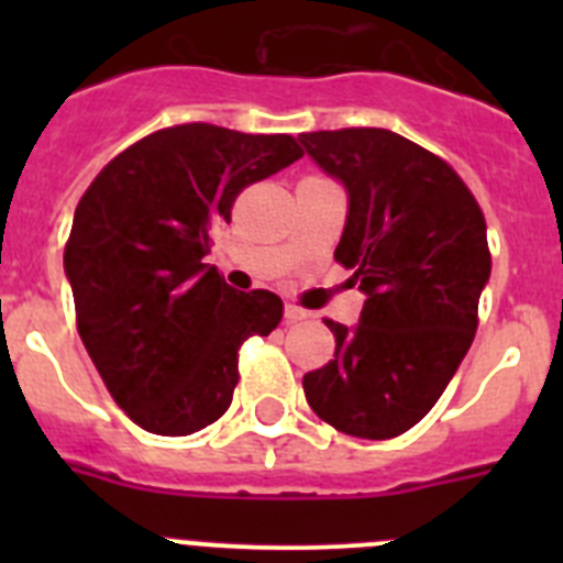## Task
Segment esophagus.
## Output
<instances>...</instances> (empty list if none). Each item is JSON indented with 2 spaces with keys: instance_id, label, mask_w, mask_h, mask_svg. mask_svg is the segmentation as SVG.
I'll return each instance as SVG.
<instances>
[{
  "instance_id": "esophagus-1",
  "label": "esophagus",
  "mask_w": 563,
  "mask_h": 563,
  "mask_svg": "<svg viewBox=\"0 0 563 563\" xmlns=\"http://www.w3.org/2000/svg\"><path fill=\"white\" fill-rule=\"evenodd\" d=\"M305 318L307 312L301 310V307H292V305L285 307V324H298V321H305Z\"/></svg>"
}]
</instances>
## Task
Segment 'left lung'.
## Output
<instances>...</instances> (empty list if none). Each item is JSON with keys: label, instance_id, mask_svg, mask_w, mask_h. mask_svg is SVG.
Wrapping results in <instances>:
<instances>
[{"label": "left lung", "instance_id": "8db88e82", "mask_svg": "<svg viewBox=\"0 0 563 563\" xmlns=\"http://www.w3.org/2000/svg\"><path fill=\"white\" fill-rule=\"evenodd\" d=\"M298 141L346 191L335 258L366 296L355 327L327 321L335 357L305 375L307 402L343 434L389 440L429 415L471 350L485 217L449 163L389 129Z\"/></svg>", "mask_w": 563, "mask_h": 563}]
</instances>
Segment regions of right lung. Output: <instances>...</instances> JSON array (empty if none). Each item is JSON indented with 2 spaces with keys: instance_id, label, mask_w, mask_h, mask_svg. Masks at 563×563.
Returning <instances> with one entry per match:
<instances>
[{
  "instance_id": "obj_1",
  "label": "right lung",
  "mask_w": 563,
  "mask_h": 563,
  "mask_svg": "<svg viewBox=\"0 0 563 563\" xmlns=\"http://www.w3.org/2000/svg\"><path fill=\"white\" fill-rule=\"evenodd\" d=\"M301 154L290 134L183 123L118 154L78 202L64 247L78 335L141 429L186 437L220 420L242 341L282 321L276 292H236L202 258L236 194Z\"/></svg>"
}]
</instances>
